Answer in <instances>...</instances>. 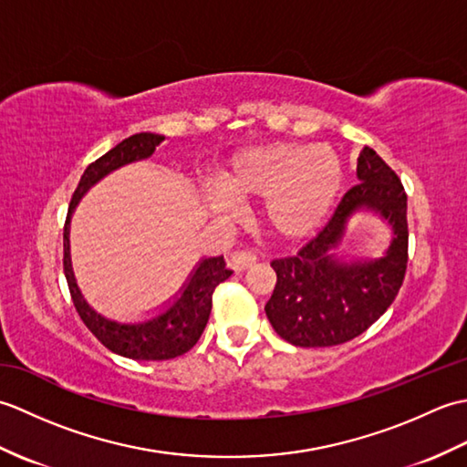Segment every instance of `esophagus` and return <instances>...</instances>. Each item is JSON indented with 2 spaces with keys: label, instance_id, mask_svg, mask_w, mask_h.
Masks as SVG:
<instances>
[{
  "label": "esophagus",
  "instance_id": "34e87169",
  "mask_svg": "<svg viewBox=\"0 0 467 467\" xmlns=\"http://www.w3.org/2000/svg\"><path fill=\"white\" fill-rule=\"evenodd\" d=\"M254 261H256V254L253 251H236L231 254V266L236 273L249 269L251 265H254Z\"/></svg>",
  "mask_w": 467,
  "mask_h": 467
}]
</instances>
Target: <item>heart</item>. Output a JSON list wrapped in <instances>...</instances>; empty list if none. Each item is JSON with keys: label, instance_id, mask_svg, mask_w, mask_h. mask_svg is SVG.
Wrapping results in <instances>:
<instances>
[{"label": "heart", "instance_id": "heart-1", "mask_svg": "<svg viewBox=\"0 0 467 467\" xmlns=\"http://www.w3.org/2000/svg\"><path fill=\"white\" fill-rule=\"evenodd\" d=\"M343 184V164L329 146L271 142L234 154L218 186L234 202L263 201L266 228L281 239H299L319 226ZM213 211L231 214L221 196L208 194Z\"/></svg>", "mask_w": 467, "mask_h": 467}]
</instances>
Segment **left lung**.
I'll use <instances>...</instances> for the list:
<instances>
[{
    "label": "left lung",
    "instance_id": "1",
    "mask_svg": "<svg viewBox=\"0 0 467 467\" xmlns=\"http://www.w3.org/2000/svg\"><path fill=\"white\" fill-rule=\"evenodd\" d=\"M357 182L331 221L295 256L275 259L276 285L265 305L273 329L296 347H333L355 339L389 309L408 269V194L373 148L357 158ZM359 210L381 213L394 228L385 257L347 265L334 256L348 218Z\"/></svg>",
    "mask_w": 467,
    "mask_h": 467
}]
</instances>
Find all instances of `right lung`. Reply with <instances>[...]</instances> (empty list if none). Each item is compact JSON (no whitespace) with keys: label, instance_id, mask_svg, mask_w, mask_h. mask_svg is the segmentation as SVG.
Instances as JSON below:
<instances>
[{"label":"right lung","instance_id":"obj_1","mask_svg":"<svg viewBox=\"0 0 467 467\" xmlns=\"http://www.w3.org/2000/svg\"><path fill=\"white\" fill-rule=\"evenodd\" d=\"M162 140L164 136L161 134H134L130 138H126L120 144H116L112 150H108L104 156L98 158L96 162L88 166L80 178V184H78L74 191L64 224V273L78 315L82 317L84 325L92 331L96 339L104 347H108V349L122 357L142 361H166L191 351L196 341L201 339V335L208 323V315H211L213 309L214 289L223 281H226L228 276L233 275V271L226 269L223 256L204 259L196 266V271L191 275V279H188L184 291L174 301L171 309L146 323H116L106 319L100 313H96L92 306L84 301L72 273L67 234L69 216H72L76 204L80 202V198L88 192V188L94 186L106 174L116 171V168L152 156L156 146Z\"/></svg>","mask_w":467,"mask_h":467}]
</instances>
